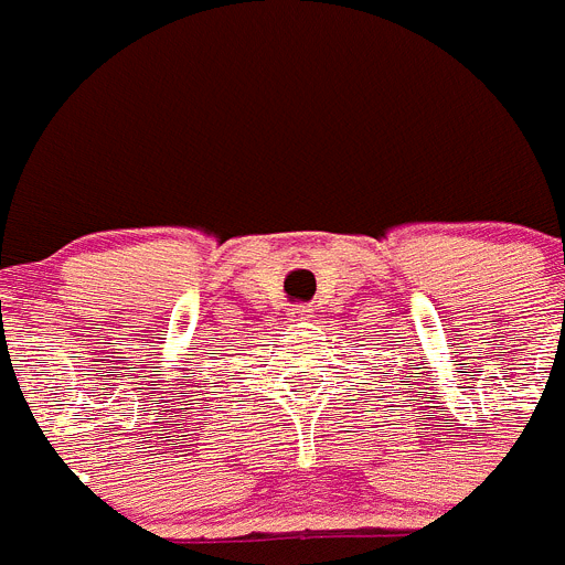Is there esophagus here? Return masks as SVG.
<instances>
[{
  "label": "esophagus",
  "instance_id": "1",
  "mask_svg": "<svg viewBox=\"0 0 565 565\" xmlns=\"http://www.w3.org/2000/svg\"><path fill=\"white\" fill-rule=\"evenodd\" d=\"M289 320H295V323H307V320H312V309L295 307L292 312H289Z\"/></svg>",
  "mask_w": 565,
  "mask_h": 565
}]
</instances>
